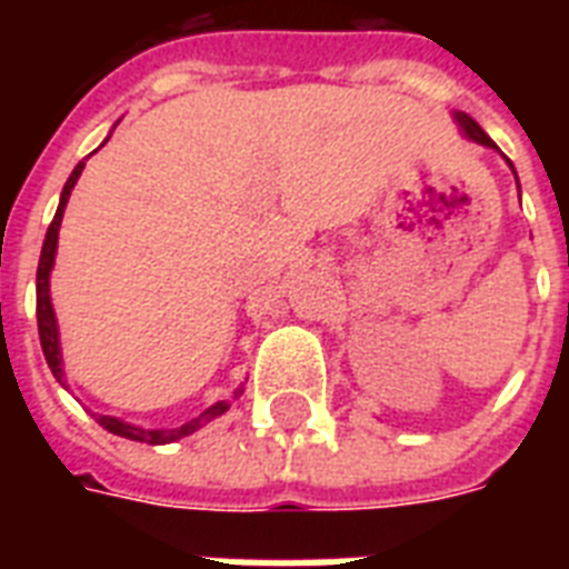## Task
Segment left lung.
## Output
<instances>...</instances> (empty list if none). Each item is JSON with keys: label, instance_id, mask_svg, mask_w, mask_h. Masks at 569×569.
<instances>
[{"label": "left lung", "instance_id": "8db88e82", "mask_svg": "<svg viewBox=\"0 0 569 569\" xmlns=\"http://www.w3.org/2000/svg\"><path fill=\"white\" fill-rule=\"evenodd\" d=\"M458 123H460V129H463V132H467V138H472V141H478V144L493 147V150H496V144H493V141H490V138H487L485 129L478 127L476 120L469 118V114H458Z\"/></svg>", "mask_w": 569, "mask_h": 569}]
</instances>
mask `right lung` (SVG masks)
<instances>
[{"mask_svg": "<svg viewBox=\"0 0 569 569\" xmlns=\"http://www.w3.org/2000/svg\"><path fill=\"white\" fill-rule=\"evenodd\" d=\"M84 162L76 164V171L70 173L64 191H61V203H58V212L52 218L47 230V239H43V250H40V262H38V333H40V348H43V357H47L49 369L56 375L58 383H64V372H61V348H58V325H56V312H52V301H49V271H52V262H56V248H58V227H61V214H64L67 197L73 191L79 173H82ZM230 410V401H218L206 410L200 419L194 422L182 425V428H173V431H147V428H136V425L120 422L114 416H97V422L106 428V431L118 433V437H127V440L136 442H150V446H162V442H173L180 437H189L191 431L200 428V422H209L214 416H221Z\"/></svg>", "mask_w": 569, "mask_h": 569, "instance_id": "add662e5", "label": "right lung"}]
</instances>
